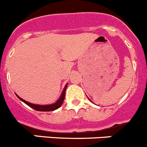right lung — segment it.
<instances>
[{
  "mask_svg": "<svg viewBox=\"0 0 147 147\" xmlns=\"http://www.w3.org/2000/svg\"><path fill=\"white\" fill-rule=\"evenodd\" d=\"M68 86V84H66V85L64 87L63 91L62 94H61V97L56 101V102L53 103V104L51 105H35L32 104V103H30L29 102L26 101V100H23L22 98L19 97V96L16 94V95L17 96L18 98L20 100H22V102L25 103L26 105H27L28 106H29L32 108L34 109L35 110H37V111H42V112H49V111H53V110H57L58 108H59L61 105H62L63 102V100L65 99V90H66V88Z\"/></svg>",
  "mask_w": 147,
  "mask_h": 147,
  "instance_id": "obj_1",
  "label": "right lung"
}]
</instances>
